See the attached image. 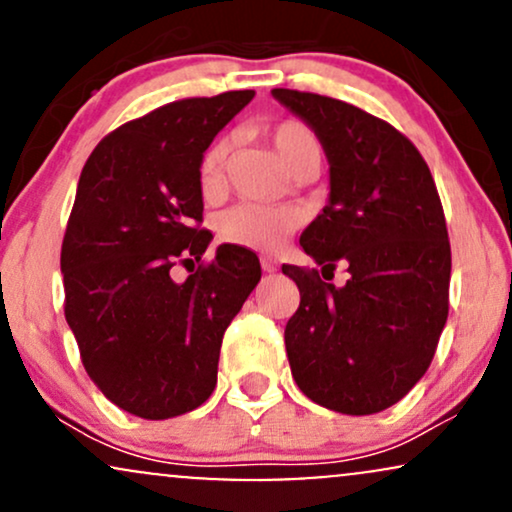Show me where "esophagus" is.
<instances>
[{"label": "esophagus", "mask_w": 512, "mask_h": 512, "mask_svg": "<svg viewBox=\"0 0 512 512\" xmlns=\"http://www.w3.org/2000/svg\"><path fill=\"white\" fill-rule=\"evenodd\" d=\"M262 269L264 272L272 274V272H276V262L272 260V257H262Z\"/></svg>", "instance_id": "obj_1"}]
</instances>
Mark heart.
Returning a JSON list of instances; mask_svg holds the SVG:
<instances>
[{
  "label": "heart",
  "instance_id": "b5f03b06",
  "mask_svg": "<svg viewBox=\"0 0 512 512\" xmlns=\"http://www.w3.org/2000/svg\"><path fill=\"white\" fill-rule=\"evenodd\" d=\"M276 156L284 166L296 173H315L320 166L322 149L315 132L301 120H281L269 132ZM223 161H226V142L216 139L204 149L199 158L197 180L202 195H214L221 187ZM301 223V214L293 207H264V204H236L219 216L216 231L226 243L238 248L274 252L286 243V238Z\"/></svg>",
  "mask_w": 512,
  "mask_h": 512
}]
</instances>
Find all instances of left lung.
I'll return each instance as SVG.
<instances>
[{
	"label": "left lung",
	"mask_w": 512,
	"mask_h": 512,
	"mask_svg": "<svg viewBox=\"0 0 512 512\" xmlns=\"http://www.w3.org/2000/svg\"><path fill=\"white\" fill-rule=\"evenodd\" d=\"M272 93L330 158V204L301 236L317 267H281L301 291L284 332L293 380L320 407L378 414L424 378L448 320L452 257L436 182L390 122L320 93ZM339 263L347 284L327 285Z\"/></svg>",
	"instance_id": "1"
}]
</instances>
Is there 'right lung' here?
<instances>
[{
    "instance_id": "right-lung-1",
    "label": "right lung",
    "mask_w": 512,
    "mask_h": 512,
    "mask_svg": "<svg viewBox=\"0 0 512 512\" xmlns=\"http://www.w3.org/2000/svg\"><path fill=\"white\" fill-rule=\"evenodd\" d=\"M255 91L182 98L113 129L81 170L62 240L64 317L110 402L161 421L211 397L226 327L260 281L257 255L204 260L197 168ZM182 263L185 282L172 279Z\"/></svg>"
}]
</instances>
